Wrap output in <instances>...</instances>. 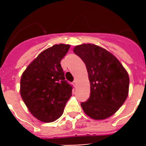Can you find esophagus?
<instances>
[{"mask_svg": "<svg viewBox=\"0 0 146 146\" xmlns=\"http://www.w3.org/2000/svg\"><path fill=\"white\" fill-rule=\"evenodd\" d=\"M72 84H73V86H74V87H76V86H77V81H76V80L73 81V82H72Z\"/></svg>", "mask_w": 146, "mask_h": 146, "instance_id": "34e87169", "label": "esophagus"}]
</instances>
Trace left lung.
Listing matches in <instances>:
<instances>
[{
    "label": "left lung",
    "instance_id": "obj_1",
    "mask_svg": "<svg viewBox=\"0 0 146 146\" xmlns=\"http://www.w3.org/2000/svg\"><path fill=\"white\" fill-rule=\"evenodd\" d=\"M74 52L86 64L91 84L90 97L81 102L82 110L96 120L111 116L128 96V73L114 55L95 44L76 46Z\"/></svg>",
    "mask_w": 146,
    "mask_h": 146
}]
</instances>
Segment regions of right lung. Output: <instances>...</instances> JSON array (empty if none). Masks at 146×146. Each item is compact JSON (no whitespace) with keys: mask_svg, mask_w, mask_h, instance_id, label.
I'll use <instances>...</instances> for the list:
<instances>
[{"mask_svg":"<svg viewBox=\"0 0 146 146\" xmlns=\"http://www.w3.org/2000/svg\"><path fill=\"white\" fill-rule=\"evenodd\" d=\"M69 47L60 44L44 50L22 75V99L33 116L42 122H53L60 118L72 96V86L65 80L60 66Z\"/></svg>","mask_w":146,"mask_h":146,"instance_id":"right-lung-1","label":"right lung"}]
</instances>
